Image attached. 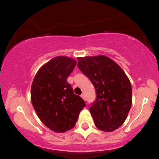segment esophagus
<instances>
[{
	"instance_id": "esophagus-1",
	"label": "esophagus",
	"mask_w": 159,
	"mask_h": 159,
	"mask_svg": "<svg viewBox=\"0 0 159 159\" xmlns=\"http://www.w3.org/2000/svg\"><path fill=\"white\" fill-rule=\"evenodd\" d=\"M81 97L83 98L84 100H86V96H85V95L84 94H81Z\"/></svg>"
}]
</instances>
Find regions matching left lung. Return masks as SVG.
I'll return each instance as SVG.
<instances>
[{"label": "left lung", "mask_w": 159, "mask_h": 159, "mask_svg": "<svg viewBox=\"0 0 159 159\" xmlns=\"http://www.w3.org/2000/svg\"><path fill=\"white\" fill-rule=\"evenodd\" d=\"M78 67L95 87L96 98L90 107L95 125L113 132L123 125L132 103L129 78L116 62L105 55L78 57Z\"/></svg>", "instance_id": "obj_1"}]
</instances>
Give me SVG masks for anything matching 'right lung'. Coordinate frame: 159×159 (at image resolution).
<instances>
[{
    "label": "right lung",
    "mask_w": 159,
    "mask_h": 159,
    "mask_svg": "<svg viewBox=\"0 0 159 159\" xmlns=\"http://www.w3.org/2000/svg\"><path fill=\"white\" fill-rule=\"evenodd\" d=\"M76 63L69 57H56L38 70L32 83L30 98L36 114L45 126L57 133L72 129L86 105L67 82Z\"/></svg>",
    "instance_id": "1"
}]
</instances>
